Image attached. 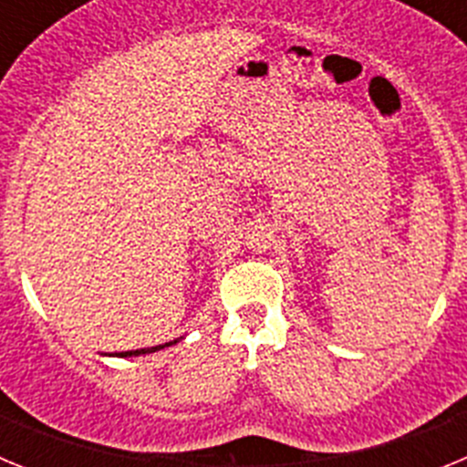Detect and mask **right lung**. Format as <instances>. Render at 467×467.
Listing matches in <instances>:
<instances>
[{
    "label": "right lung",
    "mask_w": 467,
    "mask_h": 467,
    "mask_svg": "<svg viewBox=\"0 0 467 467\" xmlns=\"http://www.w3.org/2000/svg\"><path fill=\"white\" fill-rule=\"evenodd\" d=\"M177 344V341H168V344L163 346H151V348H140V350H123V353H119L121 358H128V356H144V353H154V350H161V348H166V346H172Z\"/></svg>",
    "instance_id": "add662e5"
}]
</instances>
